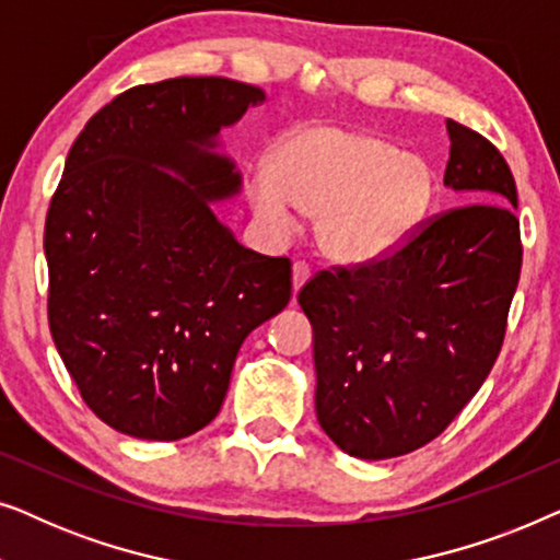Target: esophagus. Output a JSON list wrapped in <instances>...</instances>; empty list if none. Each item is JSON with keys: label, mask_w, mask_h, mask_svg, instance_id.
Listing matches in <instances>:
<instances>
[{"label": "esophagus", "mask_w": 560, "mask_h": 560, "mask_svg": "<svg viewBox=\"0 0 560 560\" xmlns=\"http://www.w3.org/2000/svg\"><path fill=\"white\" fill-rule=\"evenodd\" d=\"M308 278H311V267L305 262H295L293 265V293H298Z\"/></svg>", "instance_id": "obj_1"}]
</instances>
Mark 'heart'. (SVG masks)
I'll use <instances>...</instances> for the list:
<instances>
[{
  "label": "heart",
  "instance_id": "b5f03b06",
  "mask_svg": "<svg viewBox=\"0 0 560 560\" xmlns=\"http://www.w3.org/2000/svg\"><path fill=\"white\" fill-rule=\"evenodd\" d=\"M431 194L425 158L331 121L290 129L275 144L270 165L247 178L249 203L267 229H293L290 205L316 213L320 252L343 262L397 247L423 219Z\"/></svg>",
  "mask_w": 560,
  "mask_h": 560
}]
</instances>
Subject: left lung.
Segmentation results:
<instances>
[{
    "label": "left lung",
    "instance_id": "1",
    "mask_svg": "<svg viewBox=\"0 0 560 560\" xmlns=\"http://www.w3.org/2000/svg\"><path fill=\"white\" fill-rule=\"evenodd\" d=\"M446 129L443 183L469 203L420 221L385 257L320 270L298 293L313 326L318 423L366 462L446 431L508 331L523 267L515 178L487 137L454 119Z\"/></svg>",
    "mask_w": 560,
    "mask_h": 560
}]
</instances>
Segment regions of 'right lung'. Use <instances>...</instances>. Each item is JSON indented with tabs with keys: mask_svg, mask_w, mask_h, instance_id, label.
<instances>
[{
	"mask_svg": "<svg viewBox=\"0 0 560 560\" xmlns=\"http://www.w3.org/2000/svg\"><path fill=\"white\" fill-rule=\"evenodd\" d=\"M262 102L221 75L135 86L68 152L45 219L48 324L114 431L178 441L209 425L242 341L290 301V259L242 247L211 203L242 186L213 152L219 129Z\"/></svg>",
	"mask_w": 560,
	"mask_h": 560,
	"instance_id": "right-lung-1",
	"label": "right lung"
}]
</instances>
